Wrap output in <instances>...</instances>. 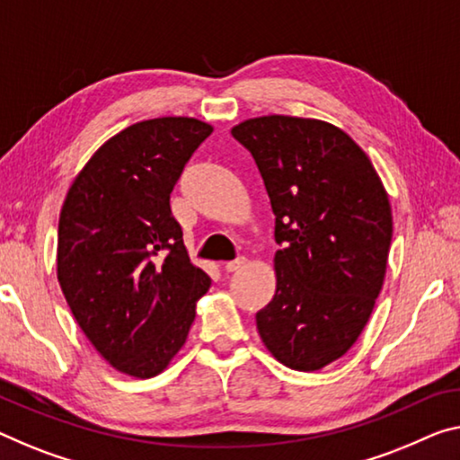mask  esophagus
Wrapping results in <instances>:
<instances>
[{"label":"esophagus","instance_id":"1","mask_svg":"<svg viewBox=\"0 0 460 460\" xmlns=\"http://www.w3.org/2000/svg\"><path fill=\"white\" fill-rule=\"evenodd\" d=\"M244 265H246V257H236V259H232V261H228V263H226V271L234 273V271L243 270Z\"/></svg>","mask_w":460,"mask_h":460}]
</instances>
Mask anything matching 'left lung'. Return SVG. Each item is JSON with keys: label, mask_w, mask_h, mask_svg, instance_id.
Here are the masks:
<instances>
[{"label": "left lung", "mask_w": 460, "mask_h": 460, "mask_svg": "<svg viewBox=\"0 0 460 460\" xmlns=\"http://www.w3.org/2000/svg\"><path fill=\"white\" fill-rule=\"evenodd\" d=\"M232 136L263 176L281 246L259 335L288 368L321 370L356 343L383 289L388 195L362 147L329 123L270 115Z\"/></svg>", "instance_id": "8db88e82"}]
</instances>
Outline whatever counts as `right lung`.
I'll return each instance as SVG.
<instances>
[{"label":"right lung","mask_w":460,"mask_h":460,"mask_svg":"<svg viewBox=\"0 0 460 460\" xmlns=\"http://www.w3.org/2000/svg\"><path fill=\"white\" fill-rule=\"evenodd\" d=\"M211 125L162 117L111 137L63 201L58 279L84 333L119 372L152 378L182 348L209 275L189 261L171 193Z\"/></svg>","instance_id":"right-lung-1"}]
</instances>
